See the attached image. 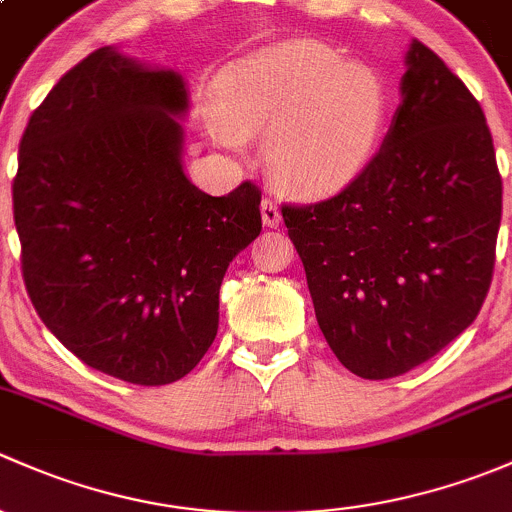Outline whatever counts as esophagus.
Instances as JSON below:
<instances>
[{"instance_id":"obj_1","label":"esophagus","mask_w":512,"mask_h":512,"mask_svg":"<svg viewBox=\"0 0 512 512\" xmlns=\"http://www.w3.org/2000/svg\"><path fill=\"white\" fill-rule=\"evenodd\" d=\"M261 217H263V224L266 226H278L281 224V209H278V204H276V199L273 197H266L261 202Z\"/></svg>"}]
</instances>
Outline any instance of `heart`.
I'll list each match as a JSON object with an SVG mask.
<instances>
[{
    "instance_id": "1",
    "label": "heart",
    "mask_w": 512,
    "mask_h": 512,
    "mask_svg": "<svg viewBox=\"0 0 512 512\" xmlns=\"http://www.w3.org/2000/svg\"><path fill=\"white\" fill-rule=\"evenodd\" d=\"M212 138L239 147L266 133V160L291 189H342L370 162L384 123V91L367 66L335 51L291 44L229 68L217 86Z\"/></svg>"
}]
</instances>
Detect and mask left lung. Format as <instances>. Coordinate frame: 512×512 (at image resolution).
Here are the masks:
<instances>
[{
    "label": "left lung",
    "instance_id": "8db88e82",
    "mask_svg": "<svg viewBox=\"0 0 512 512\" xmlns=\"http://www.w3.org/2000/svg\"><path fill=\"white\" fill-rule=\"evenodd\" d=\"M500 212L481 103L414 39L377 155L335 197L281 209L337 360L389 379L456 340L491 288Z\"/></svg>",
    "mask_w": 512,
    "mask_h": 512
}]
</instances>
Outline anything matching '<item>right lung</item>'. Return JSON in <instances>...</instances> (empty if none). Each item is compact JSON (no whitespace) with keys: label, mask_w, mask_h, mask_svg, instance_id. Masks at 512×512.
I'll return each instance as SVG.
<instances>
[{"label":"right lung","mask_w":512,"mask_h":512,"mask_svg":"<svg viewBox=\"0 0 512 512\" xmlns=\"http://www.w3.org/2000/svg\"><path fill=\"white\" fill-rule=\"evenodd\" d=\"M187 88L110 46L51 88L12 184L36 313L93 370L160 387L204 357L229 263L261 234V189L226 197L182 170Z\"/></svg>","instance_id":"obj_1"}]
</instances>
